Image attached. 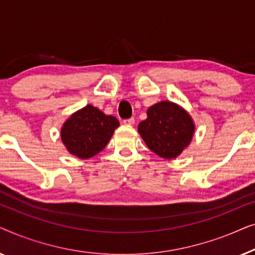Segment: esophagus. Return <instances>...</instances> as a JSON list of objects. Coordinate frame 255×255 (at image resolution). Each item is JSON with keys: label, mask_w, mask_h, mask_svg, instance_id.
Returning a JSON list of instances; mask_svg holds the SVG:
<instances>
[{"label": "esophagus", "mask_w": 255, "mask_h": 255, "mask_svg": "<svg viewBox=\"0 0 255 255\" xmlns=\"http://www.w3.org/2000/svg\"><path fill=\"white\" fill-rule=\"evenodd\" d=\"M123 123L127 124V125H133L134 124V118L131 117V118H128V120H124Z\"/></svg>", "instance_id": "1"}]
</instances>
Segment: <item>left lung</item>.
<instances>
[{
  "mask_svg": "<svg viewBox=\"0 0 255 255\" xmlns=\"http://www.w3.org/2000/svg\"><path fill=\"white\" fill-rule=\"evenodd\" d=\"M194 131L189 114L169 101L148 108L147 118L138 125V132L147 147L165 159L179 156L189 145Z\"/></svg>",
  "mask_w": 255,
  "mask_h": 255,
  "instance_id": "obj_1",
  "label": "left lung"
}]
</instances>
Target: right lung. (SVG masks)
Segmentation results:
<instances>
[{"label":"right lung","instance_id":"1","mask_svg":"<svg viewBox=\"0 0 255 255\" xmlns=\"http://www.w3.org/2000/svg\"><path fill=\"white\" fill-rule=\"evenodd\" d=\"M120 122L97 108L86 106L72 115L61 128V140L67 151L80 159H89L106 147Z\"/></svg>","mask_w":255,"mask_h":255}]
</instances>
